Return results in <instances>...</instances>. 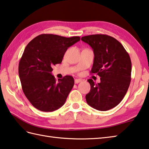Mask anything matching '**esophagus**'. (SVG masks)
Returning <instances> with one entry per match:
<instances>
[{
    "label": "esophagus",
    "mask_w": 149,
    "mask_h": 149,
    "mask_svg": "<svg viewBox=\"0 0 149 149\" xmlns=\"http://www.w3.org/2000/svg\"><path fill=\"white\" fill-rule=\"evenodd\" d=\"M81 81H82V80H81V79H75V80H74V83L75 84H78V83L81 82Z\"/></svg>",
    "instance_id": "1"
}]
</instances>
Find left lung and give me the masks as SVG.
<instances>
[{
	"label": "left lung",
	"mask_w": 149,
	"mask_h": 149,
	"mask_svg": "<svg viewBox=\"0 0 149 149\" xmlns=\"http://www.w3.org/2000/svg\"><path fill=\"white\" fill-rule=\"evenodd\" d=\"M81 40L92 47L95 54L91 73L100 77L98 84L87 80L91 90L86 96L87 103L96 110L108 111L126 95L131 80V60L122 44L111 36L91 35Z\"/></svg>",
	"instance_id": "8db88e82"
}]
</instances>
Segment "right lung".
Wrapping results in <instances>:
<instances>
[{
    "instance_id": "add662e5",
    "label": "right lung",
    "mask_w": 149,
    "mask_h": 149,
    "mask_svg": "<svg viewBox=\"0 0 149 149\" xmlns=\"http://www.w3.org/2000/svg\"><path fill=\"white\" fill-rule=\"evenodd\" d=\"M80 40L79 36L42 34L27 45L19 62V74L24 95L33 107L52 112L65 104L74 78L68 75L56 81L51 74L52 67L61 63L68 47Z\"/></svg>"
}]
</instances>
